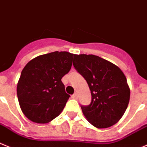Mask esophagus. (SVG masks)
<instances>
[{
	"mask_svg": "<svg viewBox=\"0 0 147 147\" xmlns=\"http://www.w3.org/2000/svg\"><path fill=\"white\" fill-rule=\"evenodd\" d=\"M72 98H75V99H77V98H78V94H77V93H75V94H74L73 95H72Z\"/></svg>",
	"mask_w": 147,
	"mask_h": 147,
	"instance_id": "esophagus-1",
	"label": "esophagus"
}]
</instances>
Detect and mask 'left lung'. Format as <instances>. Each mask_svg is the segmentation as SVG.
Masks as SVG:
<instances>
[{"mask_svg": "<svg viewBox=\"0 0 147 147\" xmlns=\"http://www.w3.org/2000/svg\"><path fill=\"white\" fill-rule=\"evenodd\" d=\"M73 65L85 78L91 94L88 106H81L88 121L106 128L121 119L130 100V88L123 71L113 63L93 54H75Z\"/></svg>", "mask_w": 147, "mask_h": 147, "instance_id": "8db88e82", "label": "left lung"}]
</instances>
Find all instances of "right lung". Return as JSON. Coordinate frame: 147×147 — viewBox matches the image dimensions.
Instances as JSON below:
<instances>
[{
	"label": "right lung",
	"instance_id": "obj_1",
	"mask_svg": "<svg viewBox=\"0 0 147 147\" xmlns=\"http://www.w3.org/2000/svg\"><path fill=\"white\" fill-rule=\"evenodd\" d=\"M75 54L54 51L30 60L18 81L16 92L22 111L36 123H48L61 114L70 96L61 78L69 72Z\"/></svg>",
	"mask_w": 147,
	"mask_h": 147
}]
</instances>
